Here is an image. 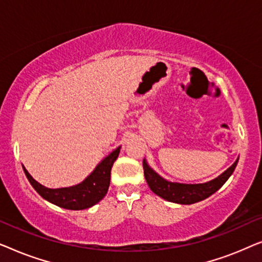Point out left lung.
Masks as SVG:
<instances>
[{
    "mask_svg": "<svg viewBox=\"0 0 262 262\" xmlns=\"http://www.w3.org/2000/svg\"><path fill=\"white\" fill-rule=\"evenodd\" d=\"M238 160H236L231 167H229L224 173L213 180L204 182V184H180V182H171L163 179L149 166L145 160H143V168H144V177L151 191L161 198L168 202L184 204L189 205L209 198L214 192H217L225 181L234 173Z\"/></svg>",
    "mask_w": 262,
    "mask_h": 262,
    "instance_id": "left-lung-1",
    "label": "left lung"
}]
</instances>
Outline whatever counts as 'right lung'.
<instances>
[{
  "label": "right lung",
  "mask_w": 262,
  "mask_h": 262,
  "mask_svg": "<svg viewBox=\"0 0 262 262\" xmlns=\"http://www.w3.org/2000/svg\"><path fill=\"white\" fill-rule=\"evenodd\" d=\"M120 146L106 156L81 184L63 188H48L35 181L24 167V171L33 188L48 202L67 210H84L94 206L106 195L110 187L111 169L118 159Z\"/></svg>",
  "instance_id": "obj_1"
}]
</instances>
